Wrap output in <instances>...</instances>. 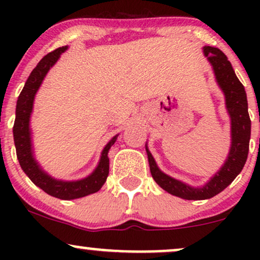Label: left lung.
Masks as SVG:
<instances>
[{
    "label": "left lung",
    "instance_id": "1",
    "mask_svg": "<svg viewBox=\"0 0 260 260\" xmlns=\"http://www.w3.org/2000/svg\"><path fill=\"white\" fill-rule=\"evenodd\" d=\"M203 53L213 67L215 80L225 95V105L231 121V145L223 165L202 187H192L162 172L149 151V166L154 181L170 194L187 201H203L219 194L242 171L249 150L250 118L244 86L236 76L234 68L221 50L213 46L203 47Z\"/></svg>",
    "mask_w": 260,
    "mask_h": 260
}]
</instances>
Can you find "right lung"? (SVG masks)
<instances>
[{
  "instance_id": "right-lung-1",
  "label": "right lung",
  "mask_w": 260,
  "mask_h": 260,
  "mask_svg": "<svg viewBox=\"0 0 260 260\" xmlns=\"http://www.w3.org/2000/svg\"><path fill=\"white\" fill-rule=\"evenodd\" d=\"M68 46L58 47L55 51L47 53L45 57L39 62L37 67L26 79L24 88L20 91L17 100L16 107V121L13 126V138L14 145H16L17 157L19 165L25 175L30 178V181L35 186L46 192L47 194L55 197V198L63 199V201H71V199H78L83 197L96 193L104 183L106 182L109 176V150L115 144L118 134L112 137L110 142L105 145L100 155V160L94 171L86 177L77 181H63L57 180L47 174L41 168L40 164L35 159L34 147H32L31 139V128H30V117L34 109L35 95L43 84L45 77L49 73L61 53L67 51Z\"/></svg>"
}]
</instances>
